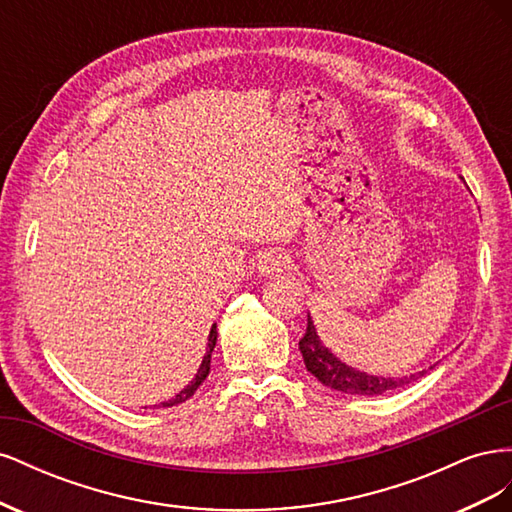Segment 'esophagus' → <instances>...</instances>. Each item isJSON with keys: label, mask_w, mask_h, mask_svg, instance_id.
Listing matches in <instances>:
<instances>
[{"label": "esophagus", "mask_w": 512, "mask_h": 512, "mask_svg": "<svg viewBox=\"0 0 512 512\" xmlns=\"http://www.w3.org/2000/svg\"><path fill=\"white\" fill-rule=\"evenodd\" d=\"M288 265H290V258H288V254L282 252V250H267V252H262V254L258 256V262H256L258 273L265 275V277H271V275H277V273H284V271L288 269Z\"/></svg>", "instance_id": "1"}]
</instances>
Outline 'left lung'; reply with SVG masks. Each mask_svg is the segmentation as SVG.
I'll return each mask as SVG.
<instances>
[{
	"mask_svg": "<svg viewBox=\"0 0 512 512\" xmlns=\"http://www.w3.org/2000/svg\"><path fill=\"white\" fill-rule=\"evenodd\" d=\"M299 350L303 354V361L309 374H314L324 386L335 389L346 395H363V397H378L389 393L399 386L408 384L410 380L421 378L425 371L406 376V378H384V376H371L365 371L356 369L348 363H344L322 344V339L314 327L312 316L307 314V331L299 342Z\"/></svg>",
	"mask_w": 512,
	"mask_h": 512,
	"instance_id": "obj_1",
	"label": "left lung"
}]
</instances>
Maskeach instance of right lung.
Here are the masks:
<instances>
[{
	"mask_svg": "<svg viewBox=\"0 0 512 512\" xmlns=\"http://www.w3.org/2000/svg\"><path fill=\"white\" fill-rule=\"evenodd\" d=\"M215 342H218V324H213L211 331H209V337H207V352H205L203 363H200V367H198V371H196V376L192 378V382H190L188 386H185L183 391H179L173 399L162 401L160 408H170V406L183 404V401H188V399L196 393L198 386L205 382V378L209 376V371H211V352H213V348H215Z\"/></svg>",
	"mask_w": 512,
	"mask_h": 512,
	"instance_id": "add662e5",
	"label": "right lung"
}]
</instances>
